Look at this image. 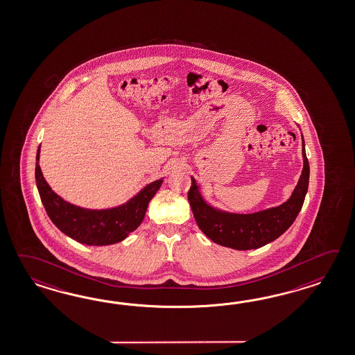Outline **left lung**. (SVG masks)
I'll return each mask as SVG.
<instances>
[{
    "instance_id": "obj_1",
    "label": "left lung",
    "mask_w": 355,
    "mask_h": 355,
    "mask_svg": "<svg viewBox=\"0 0 355 355\" xmlns=\"http://www.w3.org/2000/svg\"><path fill=\"white\" fill-rule=\"evenodd\" d=\"M303 136V135H302ZM309 184V162L303 139V171L291 196L278 207L255 213H231L208 204L191 177L189 201L200 230L213 242L234 250L258 249L275 241L294 223Z\"/></svg>"
}]
</instances>
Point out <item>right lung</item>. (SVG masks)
I'll return each instance as SVG.
<instances>
[{"instance_id": "obj_1", "label": "right lung", "mask_w": 355, "mask_h": 355, "mask_svg": "<svg viewBox=\"0 0 355 355\" xmlns=\"http://www.w3.org/2000/svg\"><path fill=\"white\" fill-rule=\"evenodd\" d=\"M40 151L35 156V183L47 216L62 234L89 246H105L121 242L139 227L151 199L160 189L163 180H156L124 204L107 209H87L62 199L44 180L40 166Z\"/></svg>"}]
</instances>
